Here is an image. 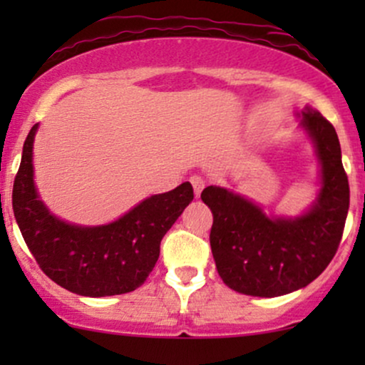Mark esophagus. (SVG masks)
Returning <instances> with one entry per match:
<instances>
[{"label": "esophagus", "mask_w": 365, "mask_h": 365, "mask_svg": "<svg viewBox=\"0 0 365 365\" xmlns=\"http://www.w3.org/2000/svg\"><path fill=\"white\" fill-rule=\"evenodd\" d=\"M190 183H192V187H194L195 197H199L200 192H202L204 185H206V182H204V178L199 177V175H194V177H190Z\"/></svg>", "instance_id": "esophagus-1"}]
</instances>
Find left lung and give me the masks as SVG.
I'll use <instances>...</instances> for the list:
<instances>
[{"instance_id":"obj_1","label":"left lung","mask_w":365,"mask_h":365,"mask_svg":"<svg viewBox=\"0 0 365 365\" xmlns=\"http://www.w3.org/2000/svg\"><path fill=\"white\" fill-rule=\"evenodd\" d=\"M295 116L319 163L311 206L295 216L276 215L232 188L209 185L200 194L215 216L209 242L217 273L244 295L271 299L307 287L340 245L350 188L336 130L312 106Z\"/></svg>"}]
</instances>
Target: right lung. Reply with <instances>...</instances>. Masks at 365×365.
<instances>
[{"label": "right lung", "mask_w": 365, "mask_h": 365, "mask_svg": "<svg viewBox=\"0 0 365 365\" xmlns=\"http://www.w3.org/2000/svg\"><path fill=\"white\" fill-rule=\"evenodd\" d=\"M39 123L25 139L14 183V212L29 250L41 269L65 290L82 297L133 292L145 282L159 257V244L194 188L183 182L165 194L145 197L118 220L77 225L49 211L34 180V139Z\"/></svg>", "instance_id": "1"}]
</instances>
